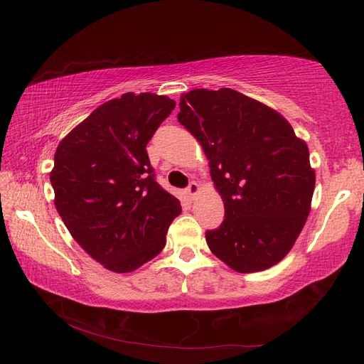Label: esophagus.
Returning a JSON list of instances; mask_svg holds the SVG:
<instances>
[{"mask_svg":"<svg viewBox=\"0 0 364 364\" xmlns=\"http://www.w3.org/2000/svg\"><path fill=\"white\" fill-rule=\"evenodd\" d=\"M198 192H200V186L198 184L196 183V181H192V183H189V186H188V196L194 200L197 196H198Z\"/></svg>","mask_w":364,"mask_h":364,"instance_id":"34e87169","label":"esophagus"}]
</instances>
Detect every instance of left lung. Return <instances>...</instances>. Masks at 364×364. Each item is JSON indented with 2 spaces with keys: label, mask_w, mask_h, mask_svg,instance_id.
<instances>
[{
  "label": "left lung",
  "mask_w": 364,
  "mask_h": 364,
  "mask_svg": "<svg viewBox=\"0 0 364 364\" xmlns=\"http://www.w3.org/2000/svg\"><path fill=\"white\" fill-rule=\"evenodd\" d=\"M178 122L202 145L225 206L222 225L206 231L210 250L241 274L275 266L311 210L305 141L282 114L228 87L183 94Z\"/></svg>",
  "instance_id": "obj_1"
}]
</instances>
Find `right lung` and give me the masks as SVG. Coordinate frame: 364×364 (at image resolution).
<instances>
[{
  "label": "right lung",
  "mask_w": 364,
  "mask_h": 364,
  "mask_svg": "<svg viewBox=\"0 0 364 364\" xmlns=\"http://www.w3.org/2000/svg\"><path fill=\"white\" fill-rule=\"evenodd\" d=\"M164 95L123 94L98 106L54 153V206L73 239L117 274L164 249L180 200L154 181L146 144L173 111Z\"/></svg>",
  "instance_id": "obj_1"
}]
</instances>
